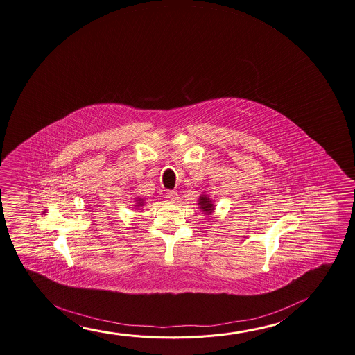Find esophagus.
Segmentation results:
<instances>
[{
	"mask_svg": "<svg viewBox=\"0 0 355 355\" xmlns=\"http://www.w3.org/2000/svg\"><path fill=\"white\" fill-rule=\"evenodd\" d=\"M166 198H168L170 202H176L178 199H179V195H178L176 191H168V193H166Z\"/></svg>",
	"mask_w": 355,
	"mask_h": 355,
	"instance_id": "obj_1",
	"label": "esophagus"
}]
</instances>
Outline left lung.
Masks as SVG:
<instances>
[{"instance_id": "1", "label": "left lung", "mask_w": 355, "mask_h": 355, "mask_svg": "<svg viewBox=\"0 0 355 355\" xmlns=\"http://www.w3.org/2000/svg\"><path fill=\"white\" fill-rule=\"evenodd\" d=\"M199 205L200 209H202L205 213L210 214L214 210V205L211 204V200L205 196V195H201L200 199H199Z\"/></svg>"}]
</instances>
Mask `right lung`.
<instances>
[{"label": "right lung", "instance_id": "obj_1", "mask_svg": "<svg viewBox=\"0 0 355 355\" xmlns=\"http://www.w3.org/2000/svg\"><path fill=\"white\" fill-rule=\"evenodd\" d=\"M139 205H142V202H144V201H142V199H139Z\"/></svg>", "mask_w": 355, "mask_h": 355}]
</instances>
